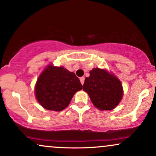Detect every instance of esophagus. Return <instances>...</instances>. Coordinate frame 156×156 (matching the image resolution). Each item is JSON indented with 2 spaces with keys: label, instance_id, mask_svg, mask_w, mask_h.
<instances>
[{
  "label": "esophagus",
  "instance_id": "obj_1",
  "mask_svg": "<svg viewBox=\"0 0 156 156\" xmlns=\"http://www.w3.org/2000/svg\"><path fill=\"white\" fill-rule=\"evenodd\" d=\"M84 80H85V78L84 77H81V78H80V83H81L82 85L84 83Z\"/></svg>",
  "mask_w": 156,
  "mask_h": 156
}]
</instances>
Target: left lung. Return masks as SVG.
I'll return each instance as SVG.
<instances>
[{"label": "left lung", "mask_w": 156, "mask_h": 156, "mask_svg": "<svg viewBox=\"0 0 156 156\" xmlns=\"http://www.w3.org/2000/svg\"><path fill=\"white\" fill-rule=\"evenodd\" d=\"M86 78L83 89L89 95L91 102L101 110H110L119 105L123 96L120 80L106 70L94 68Z\"/></svg>", "instance_id": "8db88e82"}]
</instances>
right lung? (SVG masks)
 Instances as JSON below:
<instances>
[{
	"label": "right lung",
	"mask_w": 156,
	"mask_h": 156,
	"mask_svg": "<svg viewBox=\"0 0 156 156\" xmlns=\"http://www.w3.org/2000/svg\"><path fill=\"white\" fill-rule=\"evenodd\" d=\"M83 89L79 78L62 67L50 65L41 73L35 86V95L44 108L61 111L70 104L76 91Z\"/></svg>",
	"instance_id": "1"
}]
</instances>
